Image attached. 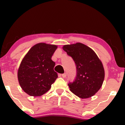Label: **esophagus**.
Returning a JSON list of instances; mask_svg holds the SVG:
<instances>
[{"mask_svg": "<svg viewBox=\"0 0 125 125\" xmlns=\"http://www.w3.org/2000/svg\"><path fill=\"white\" fill-rule=\"evenodd\" d=\"M62 76L63 77H66V73H64L62 74Z\"/></svg>", "mask_w": 125, "mask_h": 125, "instance_id": "1", "label": "esophagus"}]
</instances>
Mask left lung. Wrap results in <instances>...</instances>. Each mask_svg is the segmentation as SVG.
I'll use <instances>...</instances> for the list:
<instances>
[{
  "label": "left lung",
  "mask_w": 125,
  "mask_h": 125,
  "mask_svg": "<svg viewBox=\"0 0 125 125\" xmlns=\"http://www.w3.org/2000/svg\"><path fill=\"white\" fill-rule=\"evenodd\" d=\"M63 49L73 58L76 65L77 76L68 84L72 93L82 99L94 95L102 86L104 69L96 53L82 43L66 44Z\"/></svg>",
  "instance_id": "left-lung-1"
}]
</instances>
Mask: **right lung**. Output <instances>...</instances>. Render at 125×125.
Instances as JSON below:
<instances>
[{
    "instance_id": "1",
    "label": "right lung",
    "mask_w": 125,
    "mask_h": 125,
    "mask_svg": "<svg viewBox=\"0 0 125 125\" xmlns=\"http://www.w3.org/2000/svg\"><path fill=\"white\" fill-rule=\"evenodd\" d=\"M58 48L55 44L39 43L30 49L23 58L18 79L23 90L31 96H41L51 88L58 77L52 56Z\"/></svg>"
}]
</instances>
